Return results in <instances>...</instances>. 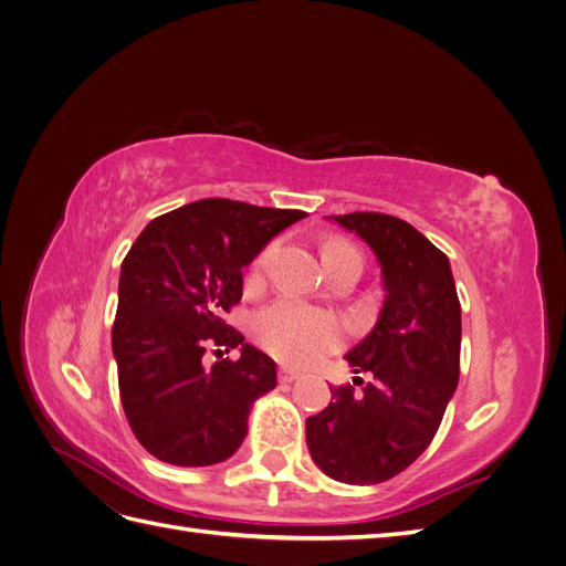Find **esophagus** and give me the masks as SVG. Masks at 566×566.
<instances>
[{"label":"esophagus","instance_id":"obj_1","mask_svg":"<svg viewBox=\"0 0 566 566\" xmlns=\"http://www.w3.org/2000/svg\"><path fill=\"white\" fill-rule=\"evenodd\" d=\"M300 378H302L300 370L290 368V366H281V370H279V380H281V382H295V380H300Z\"/></svg>","mask_w":566,"mask_h":566}]
</instances>
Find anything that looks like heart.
I'll use <instances>...</instances> for the list:
<instances>
[{
    "label": "heart",
    "mask_w": 566,
    "mask_h": 566,
    "mask_svg": "<svg viewBox=\"0 0 566 566\" xmlns=\"http://www.w3.org/2000/svg\"><path fill=\"white\" fill-rule=\"evenodd\" d=\"M271 252L273 248H266L256 256L254 271L266 266ZM339 252L356 250L347 243H331L323 252V260ZM254 335L260 345L281 361L314 364L339 347L345 333L333 314L314 310L297 300H279L254 316Z\"/></svg>",
    "instance_id": "heart-1"
}]
</instances>
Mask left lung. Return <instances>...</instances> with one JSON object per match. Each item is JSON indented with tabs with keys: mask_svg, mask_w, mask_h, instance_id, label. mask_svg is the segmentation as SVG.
<instances>
[{
	"mask_svg": "<svg viewBox=\"0 0 566 566\" xmlns=\"http://www.w3.org/2000/svg\"><path fill=\"white\" fill-rule=\"evenodd\" d=\"M375 252L385 302L373 331L345 356L368 382L331 387L306 418L312 460L335 482L368 486L403 472L434 439L460 375V302L449 256L399 217H328Z\"/></svg>",
	"mask_w": 566,
	"mask_h": 566,
	"instance_id": "8db88e82",
	"label": "left lung"
}]
</instances>
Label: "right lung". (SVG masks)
<instances>
[{
    "mask_svg": "<svg viewBox=\"0 0 566 566\" xmlns=\"http://www.w3.org/2000/svg\"><path fill=\"white\" fill-rule=\"evenodd\" d=\"M304 217L205 198L153 219L134 241L119 269L113 356L125 416L150 455L205 468L241 449L254 401L276 387V364L224 314L243 297V269ZM210 346L241 348L242 358L208 367Z\"/></svg>",
    "mask_w": 566,
    "mask_h": 566,
    "instance_id": "1",
    "label": "right lung"
}]
</instances>
